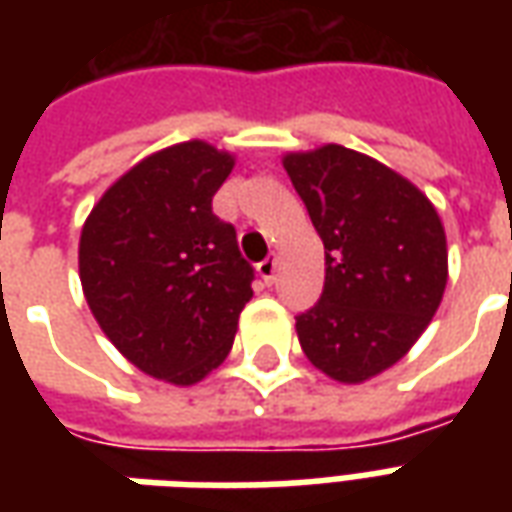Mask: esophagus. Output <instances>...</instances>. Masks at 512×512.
Returning a JSON list of instances; mask_svg holds the SVG:
<instances>
[{
    "label": "esophagus",
    "instance_id": "1",
    "mask_svg": "<svg viewBox=\"0 0 512 512\" xmlns=\"http://www.w3.org/2000/svg\"><path fill=\"white\" fill-rule=\"evenodd\" d=\"M257 274H260V279H263L266 285H274V279H277V257H266V260L257 266Z\"/></svg>",
    "mask_w": 512,
    "mask_h": 512
}]
</instances>
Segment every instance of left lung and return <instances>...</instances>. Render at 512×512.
<instances>
[{"mask_svg": "<svg viewBox=\"0 0 512 512\" xmlns=\"http://www.w3.org/2000/svg\"><path fill=\"white\" fill-rule=\"evenodd\" d=\"M323 241L321 301L296 318L301 351L340 384H362L411 351L447 288V235L433 202L343 145L285 153Z\"/></svg>", "mask_w": 512, "mask_h": 512, "instance_id": "8db88e82", "label": "left lung"}]
</instances>
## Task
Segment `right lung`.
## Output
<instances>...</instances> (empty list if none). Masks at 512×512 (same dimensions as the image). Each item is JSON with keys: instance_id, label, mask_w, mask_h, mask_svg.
Wrapping results in <instances>:
<instances>
[{"instance_id": "1", "label": "right lung", "mask_w": 512, "mask_h": 512, "mask_svg": "<svg viewBox=\"0 0 512 512\" xmlns=\"http://www.w3.org/2000/svg\"><path fill=\"white\" fill-rule=\"evenodd\" d=\"M235 156L202 139L156 150L95 202L79 279L101 332L145 376L191 386L222 365L255 271L211 208Z\"/></svg>"}]
</instances>
